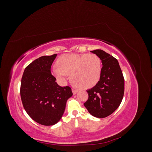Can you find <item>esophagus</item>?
Wrapping results in <instances>:
<instances>
[{"label":"esophagus","instance_id":"34e87169","mask_svg":"<svg viewBox=\"0 0 152 152\" xmlns=\"http://www.w3.org/2000/svg\"><path fill=\"white\" fill-rule=\"evenodd\" d=\"M78 92H79V90L75 89H72V93L73 94H76Z\"/></svg>","mask_w":152,"mask_h":152}]
</instances>
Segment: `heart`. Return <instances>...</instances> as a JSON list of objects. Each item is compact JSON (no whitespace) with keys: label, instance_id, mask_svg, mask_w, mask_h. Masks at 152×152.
<instances>
[{"label":"heart","instance_id":"b5f03b06","mask_svg":"<svg viewBox=\"0 0 152 152\" xmlns=\"http://www.w3.org/2000/svg\"><path fill=\"white\" fill-rule=\"evenodd\" d=\"M56 65L52 72L59 81L64 82L70 74L71 80L82 89L94 86L102 75V60L94 53L63 54L57 59Z\"/></svg>","mask_w":152,"mask_h":152}]
</instances>
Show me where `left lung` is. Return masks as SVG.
Segmentation results:
<instances>
[{
    "mask_svg": "<svg viewBox=\"0 0 152 152\" xmlns=\"http://www.w3.org/2000/svg\"><path fill=\"white\" fill-rule=\"evenodd\" d=\"M91 52L100 58L103 67L98 83L87 90L89 98L84 104L93 116L104 118L113 113L121 104L124 93V79L116 58L101 49Z\"/></svg>",
    "mask_w": 152,
    "mask_h": 152,
    "instance_id": "1",
    "label": "left lung"
}]
</instances>
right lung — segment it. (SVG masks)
<instances>
[{
	"mask_svg": "<svg viewBox=\"0 0 152 152\" xmlns=\"http://www.w3.org/2000/svg\"><path fill=\"white\" fill-rule=\"evenodd\" d=\"M56 56L36 59L25 68L21 82L20 95L25 111L44 126H53L60 121L67 100L73 95L70 87L59 86L50 72Z\"/></svg>",
	"mask_w": 152,
	"mask_h": 152,
	"instance_id": "right-lung-1",
	"label": "right lung"
}]
</instances>
